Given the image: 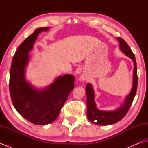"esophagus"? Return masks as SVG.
<instances>
[{
	"label": "esophagus",
	"instance_id": "obj_1",
	"mask_svg": "<svg viewBox=\"0 0 148 148\" xmlns=\"http://www.w3.org/2000/svg\"><path fill=\"white\" fill-rule=\"evenodd\" d=\"M84 79L83 77H80V80H81V81H83Z\"/></svg>",
	"mask_w": 148,
	"mask_h": 148
}]
</instances>
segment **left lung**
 I'll return each instance as SVG.
<instances>
[{
  "label": "left lung",
  "instance_id": "8db88e82",
  "mask_svg": "<svg viewBox=\"0 0 148 148\" xmlns=\"http://www.w3.org/2000/svg\"><path fill=\"white\" fill-rule=\"evenodd\" d=\"M117 39L119 43V49L125 55L132 60L134 62L132 87L130 93L125 97L123 103L120 107L113 111H105L97 109L95 102V94L93 86L90 83L87 84L86 87L87 118L91 122L97 125H112L120 121L129 110L137 92L138 77L136 58L127 43L120 37H117Z\"/></svg>",
  "mask_w": 148,
  "mask_h": 148
}]
</instances>
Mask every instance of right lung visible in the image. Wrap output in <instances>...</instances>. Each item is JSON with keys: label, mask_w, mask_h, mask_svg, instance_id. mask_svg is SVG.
<instances>
[{"label": "right lung", "mask_w": 148, "mask_h": 148, "mask_svg": "<svg viewBox=\"0 0 148 148\" xmlns=\"http://www.w3.org/2000/svg\"><path fill=\"white\" fill-rule=\"evenodd\" d=\"M48 30V27L37 29L18 46L12 60L9 76V92L14 108L27 121L39 125L51 123L58 118L69 94L74 88V76L71 74L57 77L42 89L34 87L26 79L29 53L39 34Z\"/></svg>", "instance_id": "obj_1"}]
</instances>
